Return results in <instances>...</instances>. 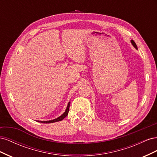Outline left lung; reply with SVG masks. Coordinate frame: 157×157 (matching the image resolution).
Returning <instances> with one entry per match:
<instances>
[{
  "mask_svg": "<svg viewBox=\"0 0 157 157\" xmlns=\"http://www.w3.org/2000/svg\"><path fill=\"white\" fill-rule=\"evenodd\" d=\"M130 42H131L132 44L133 45V46H134L136 49H137V45H136V44L135 43V42H134V40H131V41H130Z\"/></svg>",
  "mask_w": 157,
  "mask_h": 157,
  "instance_id": "8db88e82",
  "label": "left lung"
}]
</instances>
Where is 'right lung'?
<instances>
[{"mask_svg": "<svg viewBox=\"0 0 157 157\" xmlns=\"http://www.w3.org/2000/svg\"><path fill=\"white\" fill-rule=\"evenodd\" d=\"M70 103L71 102L69 101L67 104V108H66L65 112L61 115V116H59V117L55 118V119H53V120H50V121H37V122H42V123H46V124H47V123H52V122H58V121H62L63 118L65 117H66L68 115V113H69V107H70Z\"/></svg>", "mask_w": 157, "mask_h": 157, "instance_id": "right-lung-1", "label": "right lung"}]
</instances>
